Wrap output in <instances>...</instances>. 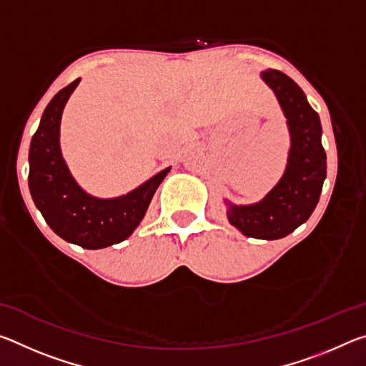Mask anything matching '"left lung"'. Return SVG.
<instances>
[{
  "instance_id": "left-lung-1",
  "label": "left lung",
  "mask_w": 366,
  "mask_h": 366,
  "mask_svg": "<svg viewBox=\"0 0 366 366\" xmlns=\"http://www.w3.org/2000/svg\"><path fill=\"white\" fill-rule=\"evenodd\" d=\"M287 117L290 152L280 184L255 205H229L227 218L247 237L282 239L303 224L317 208L326 179V153L321 145V124L303 90L286 74L262 72Z\"/></svg>"
}]
</instances>
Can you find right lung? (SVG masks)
<instances>
[{"label":"right lung","mask_w":366,"mask_h":366,"mask_svg":"<svg viewBox=\"0 0 366 366\" xmlns=\"http://www.w3.org/2000/svg\"><path fill=\"white\" fill-rule=\"evenodd\" d=\"M80 79L59 90L43 111L30 142L29 189L48 226L67 242L97 250L122 242L140 224L158 185L171 168L158 172L131 194L102 200L74 181L61 157L59 124L64 104Z\"/></svg>","instance_id":"1"}]
</instances>
